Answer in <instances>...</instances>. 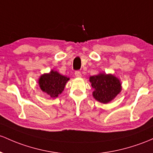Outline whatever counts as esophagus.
Instances as JSON below:
<instances>
[{
  "instance_id": "34e87169",
  "label": "esophagus",
  "mask_w": 153,
  "mask_h": 153,
  "mask_svg": "<svg viewBox=\"0 0 153 153\" xmlns=\"http://www.w3.org/2000/svg\"><path fill=\"white\" fill-rule=\"evenodd\" d=\"M75 75L77 78H80V77H81V73H80V71H75Z\"/></svg>"
}]
</instances>
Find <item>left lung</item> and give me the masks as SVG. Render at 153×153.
<instances>
[{
    "label": "left lung",
    "instance_id": "8db88e82",
    "mask_svg": "<svg viewBox=\"0 0 153 153\" xmlns=\"http://www.w3.org/2000/svg\"><path fill=\"white\" fill-rule=\"evenodd\" d=\"M94 88L93 96L97 101L106 104L113 100L121 91V84L116 77L112 75L100 74L90 77Z\"/></svg>",
    "mask_w": 153,
    "mask_h": 153
}]
</instances>
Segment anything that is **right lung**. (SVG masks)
Wrapping results in <instances>:
<instances>
[{"label":"right lung","mask_w":153,"mask_h":153,"mask_svg":"<svg viewBox=\"0 0 153 153\" xmlns=\"http://www.w3.org/2000/svg\"><path fill=\"white\" fill-rule=\"evenodd\" d=\"M68 80V78L60 75L56 71L51 70L50 73L41 75L38 83L43 91L46 92L52 98H55L62 92Z\"/></svg>","instance_id":"1"}]
</instances>
